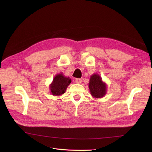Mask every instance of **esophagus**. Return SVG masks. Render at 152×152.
Masks as SVG:
<instances>
[{"label":"esophagus","mask_w":152,"mask_h":152,"mask_svg":"<svg viewBox=\"0 0 152 152\" xmlns=\"http://www.w3.org/2000/svg\"><path fill=\"white\" fill-rule=\"evenodd\" d=\"M75 82L77 84H81L82 83V79H79V78H77L75 79Z\"/></svg>","instance_id":"esophagus-1"}]
</instances>
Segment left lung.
Returning <instances> with one entry per match:
<instances>
[{"label": "left lung", "mask_w": 152, "mask_h": 152, "mask_svg": "<svg viewBox=\"0 0 152 152\" xmlns=\"http://www.w3.org/2000/svg\"><path fill=\"white\" fill-rule=\"evenodd\" d=\"M89 88L92 96L96 99L104 97L107 91V84L102 81L101 76L97 73L91 76Z\"/></svg>", "instance_id": "obj_1"}]
</instances>
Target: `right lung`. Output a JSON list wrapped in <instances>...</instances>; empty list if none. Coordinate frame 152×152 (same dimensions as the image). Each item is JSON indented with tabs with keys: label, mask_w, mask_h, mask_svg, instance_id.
Listing matches in <instances>:
<instances>
[{
	"label": "right lung",
	"mask_w": 152,
	"mask_h": 152,
	"mask_svg": "<svg viewBox=\"0 0 152 152\" xmlns=\"http://www.w3.org/2000/svg\"><path fill=\"white\" fill-rule=\"evenodd\" d=\"M71 83V79L69 77L64 76L63 73L55 75L53 81L49 85L51 94L54 96H60L63 94Z\"/></svg>",
	"instance_id": "1"
}]
</instances>
